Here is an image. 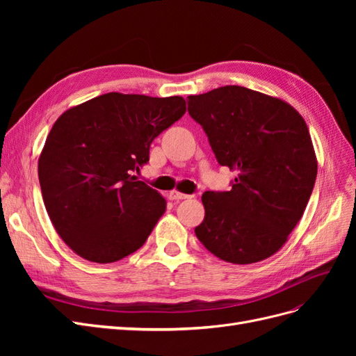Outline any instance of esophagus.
<instances>
[{
    "label": "esophagus",
    "mask_w": 356,
    "mask_h": 356,
    "mask_svg": "<svg viewBox=\"0 0 356 356\" xmlns=\"http://www.w3.org/2000/svg\"><path fill=\"white\" fill-rule=\"evenodd\" d=\"M168 197H169V200H174V202H178V200H184V199H188V197H191V196H188V195H184V193H179V191H169L168 193Z\"/></svg>",
    "instance_id": "obj_1"
}]
</instances>
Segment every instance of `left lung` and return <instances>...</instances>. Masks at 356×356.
I'll return each instance as SVG.
<instances>
[{"label":"left lung","instance_id":"1","mask_svg":"<svg viewBox=\"0 0 356 356\" xmlns=\"http://www.w3.org/2000/svg\"><path fill=\"white\" fill-rule=\"evenodd\" d=\"M187 104L218 163L238 170L230 191L202 195L197 239L224 261H261L286 242L314 191L318 163L303 117L242 86L188 96Z\"/></svg>","mask_w":356,"mask_h":356}]
</instances>
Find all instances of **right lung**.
<instances>
[{"mask_svg": "<svg viewBox=\"0 0 356 356\" xmlns=\"http://www.w3.org/2000/svg\"><path fill=\"white\" fill-rule=\"evenodd\" d=\"M186 113L181 96L105 93L63 113L38 160L42 200L58 234L95 263H114L141 248L166 209L159 193L132 174L149 145Z\"/></svg>", "mask_w": 356, "mask_h": 356, "instance_id": "right-lung-1", "label": "right lung"}]
</instances>
